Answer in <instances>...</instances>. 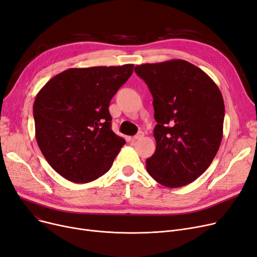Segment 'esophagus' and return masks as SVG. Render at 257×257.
<instances>
[{
    "label": "esophagus",
    "mask_w": 257,
    "mask_h": 257,
    "mask_svg": "<svg viewBox=\"0 0 257 257\" xmlns=\"http://www.w3.org/2000/svg\"><path fill=\"white\" fill-rule=\"evenodd\" d=\"M143 137H144V133H143V132H139L137 136H135V137H133V138H132V140H133V141H137V140H141V139H142Z\"/></svg>",
    "instance_id": "34e87169"
}]
</instances>
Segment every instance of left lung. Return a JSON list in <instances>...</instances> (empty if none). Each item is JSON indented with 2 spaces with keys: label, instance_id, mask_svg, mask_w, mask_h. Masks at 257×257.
Returning <instances> with one entry per match:
<instances>
[{
  "label": "left lung",
  "instance_id": "8db88e82",
  "mask_svg": "<svg viewBox=\"0 0 257 257\" xmlns=\"http://www.w3.org/2000/svg\"><path fill=\"white\" fill-rule=\"evenodd\" d=\"M135 71L149 87L158 121L148 173L168 188L194 182L214 160L222 140L225 104L219 88L184 60L142 64Z\"/></svg>",
  "mask_w": 257,
  "mask_h": 257
}]
</instances>
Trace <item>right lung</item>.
<instances>
[{
	"label": "right lung",
	"instance_id": "right-lung-1",
	"mask_svg": "<svg viewBox=\"0 0 257 257\" xmlns=\"http://www.w3.org/2000/svg\"><path fill=\"white\" fill-rule=\"evenodd\" d=\"M133 65L67 69L49 80L33 104L36 139L52 168L85 184L105 174L126 141L111 129V98Z\"/></svg>",
	"mask_w": 257,
	"mask_h": 257
}]
</instances>
